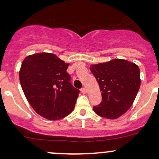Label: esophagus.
I'll return each mask as SVG.
<instances>
[{"instance_id": "obj_1", "label": "esophagus", "mask_w": 159, "mask_h": 159, "mask_svg": "<svg viewBox=\"0 0 159 159\" xmlns=\"http://www.w3.org/2000/svg\"><path fill=\"white\" fill-rule=\"evenodd\" d=\"M80 91H81V92L83 94H85L86 93V89H85V88H84V87H83V88H82L81 89H80Z\"/></svg>"}]
</instances>
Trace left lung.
I'll use <instances>...</instances> for the list:
<instances>
[{"label": "left lung", "instance_id": "obj_1", "mask_svg": "<svg viewBox=\"0 0 159 159\" xmlns=\"http://www.w3.org/2000/svg\"><path fill=\"white\" fill-rule=\"evenodd\" d=\"M98 83L102 101L93 107L94 113L106 119L119 118L128 111L140 86L138 66L124 59L91 65Z\"/></svg>", "mask_w": 159, "mask_h": 159}]
</instances>
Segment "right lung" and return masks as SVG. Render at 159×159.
I'll use <instances>...</instances> for the list:
<instances>
[{
  "label": "right lung",
  "mask_w": 159,
  "mask_h": 159,
  "mask_svg": "<svg viewBox=\"0 0 159 159\" xmlns=\"http://www.w3.org/2000/svg\"><path fill=\"white\" fill-rule=\"evenodd\" d=\"M69 64L55 54L27 56L19 70L23 92L32 108L49 120H58L74 110L80 90L70 83Z\"/></svg>",
  "instance_id": "add662e5"
}]
</instances>
